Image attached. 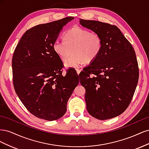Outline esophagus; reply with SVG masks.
Masks as SVG:
<instances>
[{
	"label": "esophagus",
	"mask_w": 149,
	"mask_h": 149,
	"mask_svg": "<svg viewBox=\"0 0 149 149\" xmlns=\"http://www.w3.org/2000/svg\"><path fill=\"white\" fill-rule=\"evenodd\" d=\"M76 72H77V74H79L80 73L81 70H79V69H76Z\"/></svg>",
	"instance_id": "esophagus-1"
}]
</instances>
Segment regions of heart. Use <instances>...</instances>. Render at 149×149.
I'll return each mask as SVG.
<instances>
[{
  "label": "heart",
  "mask_w": 149,
  "mask_h": 149,
  "mask_svg": "<svg viewBox=\"0 0 149 149\" xmlns=\"http://www.w3.org/2000/svg\"><path fill=\"white\" fill-rule=\"evenodd\" d=\"M64 41L56 40L53 49L56 55L67 68H76L82 65L90 64L100 55L102 48L101 36L96 32L74 26L66 30L63 35Z\"/></svg>",
  "instance_id": "obj_1"
}]
</instances>
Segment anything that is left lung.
Wrapping results in <instances>:
<instances>
[{
  "instance_id": "1",
  "label": "left lung",
  "mask_w": 149,
  "mask_h": 149,
  "mask_svg": "<svg viewBox=\"0 0 149 149\" xmlns=\"http://www.w3.org/2000/svg\"><path fill=\"white\" fill-rule=\"evenodd\" d=\"M79 23L102 40L100 55L79 75L86 89L87 111L100 120L115 118L127 109L136 91L139 80L136 52L118 26L81 19Z\"/></svg>"
}]
</instances>
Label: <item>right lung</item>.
<instances>
[{
    "label": "right lung",
    "mask_w": 149,
    "mask_h": 149,
    "mask_svg": "<svg viewBox=\"0 0 149 149\" xmlns=\"http://www.w3.org/2000/svg\"><path fill=\"white\" fill-rule=\"evenodd\" d=\"M73 17L40 24L26 30L12 57L15 91L27 110L52 121L66 113L67 102L79 84L76 70L62 74L63 64L53 49L60 31Z\"/></svg>",
    "instance_id": "1"
}]
</instances>
